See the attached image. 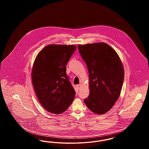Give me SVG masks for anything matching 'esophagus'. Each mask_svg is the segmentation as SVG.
<instances>
[{"instance_id":"34e87169","label":"esophagus","mask_w":149,"mask_h":149,"mask_svg":"<svg viewBox=\"0 0 149 149\" xmlns=\"http://www.w3.org/2000/svg\"><path fill=\"white\" fill-rule=\"evenodd\" d=\"M77 86L78 89H80L81 88V84H78V85H77Z\"/></svg>"}]
</instances>
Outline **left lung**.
<instances>
[{"instance_id":"8db88e82","label":"left lung","mask_w":149,"mask_h":149,"mask_svg":"<svg viewBox=\"0 0 149 149\" xmlns=\"http://www.w3.org/2000/svg\"><path fill=\"white\" fill-rule=\"evenodd\" d=\"M79 53L88 70L90 93L84 100L93 112L106 113L118 99L124 70L118 54L106 43L79 45Z\"/></svg>"}]
</instances>
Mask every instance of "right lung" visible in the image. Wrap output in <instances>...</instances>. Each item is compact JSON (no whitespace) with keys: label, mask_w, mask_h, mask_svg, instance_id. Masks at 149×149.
Returning a JSON list of instances; mask_svg holds the SVG:
<instances>
[{"label":"right lung","mask_w":149,"mask_h":149,"mask_svg":"<svg viewBox=\"0 0 149 149\" xmlns=\"http://www.w3.org/2000/svg\"><path fill=\"white\" fill-rule=\"evenodd\" d=\"M76 49L74 45H50L36 58L32 71V83L40 103L50 113L64 112L75 97L66 66Z\"/></svg>","instance_id":"add662e5"}]
</instances>
